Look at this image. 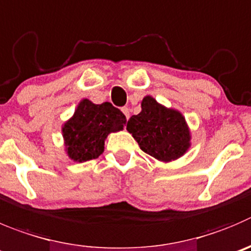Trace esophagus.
I'll return each mask as SVG.
<instances>
[{
	"mask_svg": "<svg viewBox=\"0 0 251 251\" xmlns=\"http://www.w3.org/2000/svg\"><path fill=\"white\" fill-rule=\"evenodd\" d=\"M122 112L124 113L126 118L129 119V109H128V107H123V108H122Z\"/></svg>",
	"mask_w": 251,
	"mask_h": 251,
	"instance_id": "esophagus-1",
	"label": "esophagus"
}]
</instances>
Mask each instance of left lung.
Wrapping results in <instances>:
<instances>
[{
    "label": "left lung",
    "mask_w": 251,
    "mask_h": 251,
    "mask_svg": "<svg viewBox=\"0 0 251 251\" xmlns=\"http://www.w3.org/2000/svg\"><path fill=\"white\" fill-rule=\"evenodd\" d=\"M127 130L143 151L164 163L178 159L190 148L191 135L185 117L150 96L143 99L142 112L130 117Z\"/></svg>",
    "instance_id": "obj_1"
}]
</instances>
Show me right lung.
<instances>
[{"mask_svg": "<svg viewBox=\"0 0 251 251\" xmlns=\"http://www.w3.org/2000/svg\"><path fill=\"white\" fill-rule=\"evenodd\" d=\"M126 123V116L109 102L95 104L82 100L63 127L68 155L78 163L97 159L103 152L107 135L122 130Z\"/></svg>", "mask_w": 251, "mask_h": 251, "instance_id": "1", "label": "right lung"}]
</instances>
